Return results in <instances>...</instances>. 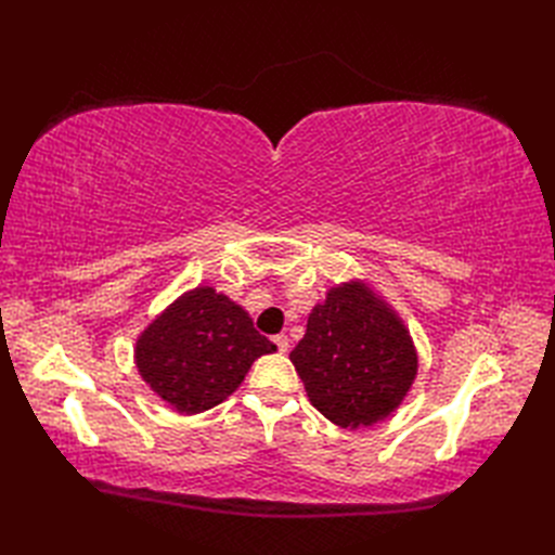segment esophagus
Returning <instances> with one entry per match:
<instances>
[{"label":"esophagus","instance_id":"1","mask_svg":"<svg viewBox=\"0 0 555 555\" xmlns=\"http://www.w3.org/2000/svg\"><path fill=\"white\" fill-rule=\"evenodd\" d=\"M273 343H275V347L280 349V351H287L289 349V338L284 333H278V335H273Z\"/></svg>","mask_w":555,"mask_h":555}]
</instances>
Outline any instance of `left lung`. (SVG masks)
Here are the masks:
<instances>
[{
	"label": "left lung",
	"mask_w": 555,
	"mask_h": 555,
	"mask_svg": "<svg viewBox=\"0 0 555 555\" xmlns=\"http://www.w3.org/2000/svg\"><path fill=\"white\" fill-rule=\"evenodd\" d=\"M289 359L312 405L343 428L389 416L416 375L405 326L363 284L328 292Z\"/></svg>",
	"instance_id": "1"
}]
</instances>
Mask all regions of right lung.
<instances>
[{"mask_svg": "<svg viewBox=\"0 0 555 555\" xmlns=\"http://www.w3.org/2000/svg\"><path fill=\"white\" fill-rule=\"evenodd\" d=\"M275 345L247 312L210 287L180 296L137 343V365L153 391L182 414L210 410L238 389L249 365Z\"/></svg>", "mask_w": 555, "mask_h": 555, "instance_id": "obj_1", "label": "right lung"}]
</instances>
